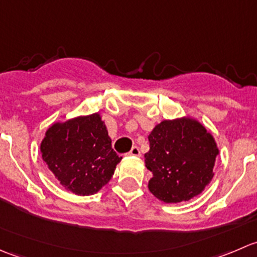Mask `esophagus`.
I'll list each match as a JSON object with an SVG mask.
<instances>
[{
	"label": "esophagus",
	"mask_w": 257,
	"mask_h": 257,
	"mask_svg": "<svg viewBox=\"0 0 257 257\" xmlns=\"http://www.w3.org/2000/svg\"><path fill=\"white\" fill-rule=\"evenodd\" d=\"M129 155H132V157H141V150H139V148L136 145V147H133L131 149Z\"/></svg>",
	"instance_id": "1"
}]
</instances>
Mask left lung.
Instances as JSON below:
<instances>
[{
  "mask_svg": "<svg viewBox=\"0 0 257 257\" xmlns=\"http://www.w3.org/2000/svg\"><path fill=\"white\" fill-rule=\"evenodd\" d=\"M145 167L153 173L150 193L164 203L188 201L211 181L216 143L199 121L190 118L163 120L148 137Z\"/></svg>",
  "mask_w": 257,
  "mask_h": 257,
  "instance_id": "obj_1",
  "label": "left lung"
}]
</instances>
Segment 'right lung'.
<instances>
[{
    "mask_svg": "<svg viewBox=\"0 0 257 257\" xmlns=\"http://www.w3.org/2000/svg\"><path fill=\"white\" fill-rule=\"evenodd\" d=\"M42 158L59 183L77 195H92L110 180L121 160L112 149L98 113L56 123L41 144Z\"/></svg>",
    "mask_w": 257,
    "mask_h": 257,
    "instance_id": "1",
    "label": "right lung"
}]
</instances>
